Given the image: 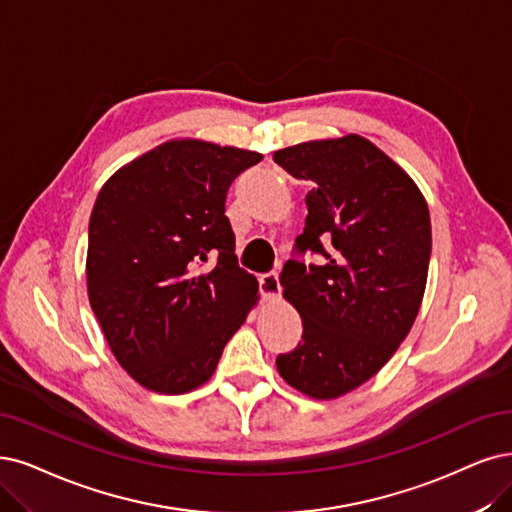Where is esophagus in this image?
Wrapping results in <instances>:
<instances>
[{
	"label": "esophagus",
	"instance_id": "obj_1",
	"mask_svg": "<svg viewBox=\"0 0 512 512\" xmlns=\"http://www.w3.org/2000/svg\"><path fill=\"white\" fill-rule=\"evenodd\" d=\"M259 291L266 299H276L280 295V280L276 272H268L259 276Z\"/></svg>",
	"mask_w": 512,
	"mask_h": 512
}]
</instances>
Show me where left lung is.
Instances as JSON below:
<instances>
[{
    "label": "left lung",
    "instance_id": "obj_1",
    "mask_svg": "<svg viewBox=\"0 0 512 512\" xmlns=\"http://www.w3.org/2000/svg\"><path fill=\"white\" fill-rule=\"evenodd\" d=\"M274 162L312 185L304 234L280 272L304 333L276 367L312 399H335L380 371L418 316L428 206L405 170L358 135L280 149ZM306 252L319 261L306 264Z\"/></svg>",
    "mask_w": 512,
    "mask_h": 512
}]
</instances>
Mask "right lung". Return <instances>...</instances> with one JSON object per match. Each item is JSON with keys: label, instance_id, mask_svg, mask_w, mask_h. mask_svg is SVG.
I'll use <instances>...</instances> for the list:
<instances>
[{"label": "right lung", "instance_id": "add662e5", "mask_svg": "<svg viewBox=\"0 0 512 512\" xmlns=\"http://www.w3.org/2000/svg\"><path fill=\"white\" fill-rule=\"evenodd\" d=\"M257 151L170 141L118 170L88 225V297L118 363L154 392L202 386L255 304L225 217Z\"/></svg>", "mask_w": 512, "mask_h": 512}]
</instances>
